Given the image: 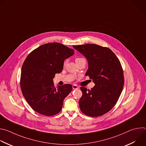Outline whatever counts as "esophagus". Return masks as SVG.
<instances>
[{"mask_svg":"<svg viewBox=\"0 0 146 146\" xmlns=\"http://www.w3.org/2000/svg\"><path fill=\"white\" fill-rule=\"evenodd\" d=\"M78 88H79V87L77 86H76V85H73V90H77Z\"/></svg>","mask_w":146,"mask_h":146,"instance_id":"1","label":"esophagus"}]
</instances>
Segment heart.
Wrapping results in <instances>:
<instances>
[{"label": "heart", "mask_w": 146, "mask_h": 146, "mask_svg": "<svg viewBox=\"0 0 146 146\" xmlns=\"http://www.w3.org/2000/svg\"><path fill=\"white\" fill-rule=\"evenodd\" d=\"M84 59V58H77L76 59V62H78V61H79V60H81V59Z\"/></svg>", "instance_id": "heart-1"}]
</instances>
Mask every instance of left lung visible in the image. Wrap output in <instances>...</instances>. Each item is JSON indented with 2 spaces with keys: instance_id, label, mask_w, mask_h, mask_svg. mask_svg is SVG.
<instances>
[{
  "instance_id": "1",
  "label": "left lung",
  "mask_w": 146,
  "mask_h": 146,
  "mask_svg": "<svg viewBox=\"0 0 146 146\" xmlns=\"http://www.w3.org/2000/svg\"><path fill=\"white\" fill-rule=\"evenodd\" d=\"M88 60L86 76L95 84L88 90L80 88L82 95L78 103L81 111L87 115L98 117L109 111L116 104L124 84L120 62L109 48L95 44L73 46Z\"/></svg>"
}]
</instances>
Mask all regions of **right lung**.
<instances>
[{"label":"right lung","mask_w":146,"mask_h":146,"mask_svg":"<svg viewBox=\"0 0 146 146\" xmlns=\"http://www.w3.org/2000/svg\"><path fill=\"white\" fill-rule=\"evenodd\" d=\"M74 54L73 49L64 44L51 43L40 46L27 56L21 69L20 86L25 99L35 111L52 116L61 110L72 86L55 88L53 78L63 69L65 59Z\"/></svg>","instance_id":"obj_1"}]
</instances>
